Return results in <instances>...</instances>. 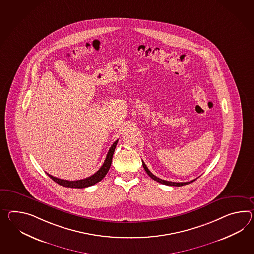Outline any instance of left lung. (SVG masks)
<instances>
[{"instance_id":"8db88e82","label":"left lung","mask_w":254,"mask_h":254,"mask_svg":"<svg viewBox=\"0 0 254 254\" xmlns=\"http://www.w3.org/2000/svg\"><path fill=\"white\" fill-rule=\"evenodd\" d=\"M142 165L143 168L145 169V171L147 172V173L149 174V176H150V178H152V179L154 180V181H157V182H159V183H161L162 185H165V186H186V185H189V184H191L192 183L193 181H195L196 179L192 180V181H190V182H186V183H175V182H169V181H165V180L160 179V178H158L157 176H155L154 174H152V173H150V171H149L148 167H147V165L145 164V162L142 161Z\"/></svg>"}]
</instances>
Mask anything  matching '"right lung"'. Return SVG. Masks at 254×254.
<instances>
[{"label":"right lung","instance_id":"1","mask_svg":"<svg viewBox=\"0 0 254 254\" xmlns=\"http://www.w3.org/2000/svg\"><path fill=\"white\" fill-rule=\"evenodd\" d=\"M118 140H116L115 142L113 143L111 148L109 149L108 153L106 155L105 162L102 165V167L100 168L99 170L96 173L93 174L90 177H87L85 179L78 180V181H68V180L59 179L57 177H54L52 175H50L49 173H47L50 176L51 179L53 180L54 182H56L57 184H59L60 186H65V187H70V188H85L88 186H92L95 184H97L101 180L103 179L106 175L107 172L109 171L110 166H111L112 159H113V154L115 149L117 147L118 144Z\"/></svg>","mask_w":254,"mask_h":254}]
</instances>
